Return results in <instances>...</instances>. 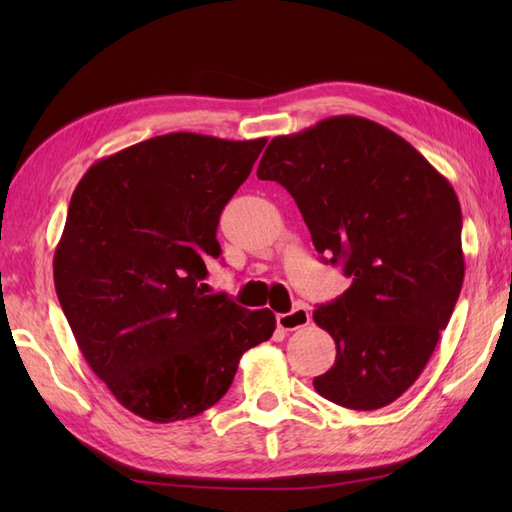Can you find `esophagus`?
<instances>
[{
    "instance_id": "34e87169",
    "label": "esophagus",
    "mask_w": 512,
    "mask_h": 512,
    "mask_svg": "<svg viewBox=\"0 0 512 512\" xmlns=\"http://www.w3.org/2000/svg\"><path fill=\"white\" fill-rule=\"evenodd\" d=\"M308 323H310V312H308L306 306H297V308H292L290 312L277 314V328L284 330V332L306 328Z\"/></svg>"
}]
</instances>
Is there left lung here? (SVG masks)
I'll use <instances>...</instances> for the list:
<instances>
[{
	"label": "left lung",
	"mask_w": 512,
	"mask_h": 512,
	"mask_svg": "<svg viewBox=\"0 0 512 512\" xmlns=\"http://www.w3.org/2000/svg\"><path fill=\"white\" fill-rule=\"evenodd\" d=\"M257 178L295 198L323 262L352 279L312 314L336 343L314 389L347 409L389 405L422 374L460 297L458 195L405 138L361 116L273 138Z\"/></svg>",
	"instance_id": "obj_1"
}]
</instances>
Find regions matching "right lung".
I'll list each match as a JSON object with an SVG mask.
<instances>
[{"label":"right lung","instance_id":"right-lung-1","mask_svg":"<svg viewBox=\"0 0 512 512\" xmlns=\"http://www.w3.org/2000/svg\"><path fill=\"white\" fill-rule=\"evenodd\" d=\"M266 138L165 134L88 169L54 250V288L92 372L151 422L213 407L239 358L275 332L268 308L204 295L217 224Z\"/></svg>","mask_w":512,"mask_h":512}]
</instances>
